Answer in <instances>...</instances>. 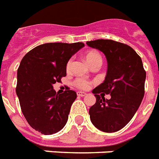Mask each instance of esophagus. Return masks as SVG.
Returning <instances> with one entry per match:
<instances>
[{
    "label": "esophagus",
    "mask_w": 159,
    "mask_h": 159,
    "mask_svg": "<svg viewBox=\"0 0 159 159\" xmlns=\"http://www.w3.org/2000/svg\"><path fill=\"white\" fill-rule=\"evenodd\" d=\"M77 95H78V96H81V97H83V96H86V93L82 92V91H77Z\"/></svg>",
    "instance_id": "34e87169"
}]
</instances>
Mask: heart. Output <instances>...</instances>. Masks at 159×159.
<instances>
[{
    "label": "heart",
    "instance_id": "1",
    "mask_svg": "<svg viewBox=\"0 0 159 159\" xmlns=\"http://www.w3.org/2000/svg\"><path fill=\"white\" fill-rule=\"evenodd\" d=\"M86 59L91 66L94 65L95 64H102V56L100 53L96 50H90L86 54ZM73 65V59H70L67 62L66 64V70L67 72L70 71L71 68ZM73 85L78 89L81 90H87L91 86V82H89L88 80L83 77H77L74 80Z\"/></svg>",
    "mask_w": 159,
    "mask_h": 159
}]
</instances>
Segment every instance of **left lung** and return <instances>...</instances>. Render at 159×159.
<instances>
[{
  "label": "left lung",
  "mask_w": 159,
  "mask_h": 159,
  "mask_svg": "<svg viewBox=\"0 0 159 159\" xmlns=\"http://www.w3.org/2000/svg\"><path fill=\"white\" fill-rule=\"evenodd\" d=\"M92 48L104 53L108 61L105 80L93 90L95 104L89 114L93 125L104 132L123 128L140 107L144 95L146 72L141 58L131 46L113 40L98 39L86 42ZM110 93L109 100L98 95Z\"/></svg>",
  "instance_id": "obj_1"
}]
</instances>
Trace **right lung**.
<instances>
[{
  "label": "right lung",
  "mask_w": 159,
  "mask_h": 159,
  "mask_svg": "<svg viewBox=\"0 0 159 159\" xmlns=\"http://www.w3.org/2000/svg\"><path fill=\"white\" fill-rule=\"evenodd\" d=\"M84 46L82 42L43 44L20 62L16 94L28 124L42 134H55L66 124L77 93L68 88L59 95L53 85L66 76L67 62Z\"/></svg>",
  "instance_id": "1"
}]
</instances>
